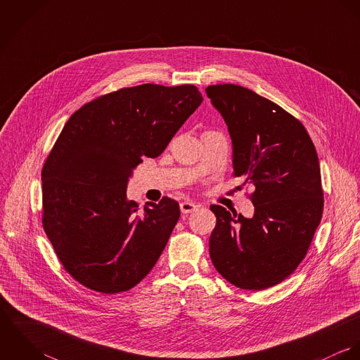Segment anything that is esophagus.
<instances>
[{"label":"esophagus","mask_w":360,"mask_h":360,"mask_svg":"<svg viewBox=\"0 0 360 360\" xmlns=\"http://www.w3.org/2000/svg\"><path fill=\"white\" fill-rule=\"evenodd\" d=\"M197 207H198V206L195 205L194 202H190V201H183V202L180 204V210H181L183 213H193V212L197 210Z\"/></svg>","instance_id":"1"}]
</instances>
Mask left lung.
<instances>
[{"label": "left lung", "instance_id": "left-lung-1", "mask_svg": "<svg viewBox=\"0 0 360 360\" xmlns=\"http://www.w3.org/2000/svg\"><path fill=\"white\" fill-rule=\"evenodd\" d=\"M233 141L236 177L255 191L251 219L210 206L214 269L233 285L260 291L295 271L323 214L320 165L305 126L277 103L236 84L205 89Z\"/></svg>", "mask_w": 360, "mask_h": 360}]
</instances>
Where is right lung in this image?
<instances>
[{"mask_svg":"<svg viewBox=\"0 0 360 360\" xmlns=\"http://www.w3.org/2000/svg\"><path fill=\"white\" fill-rule=\"evenodd\" d=\"M202 103L193 84H141L101 96L63 126L41 170L43 227L65 270L84 287L119 294L154 267L180 217L167 197L143 210L126 187Z\"/></svg>","mask_w":360,"mask_h":360,"instance_id":"right-lung-1","label":"right lung"}]
</instances>
